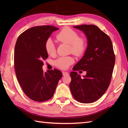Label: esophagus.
I'll return each instance as SVG.
<instances>
[{
  "instance_id": "obj_1",
  "label": "esophagus",
  "mask_w": 128,
  "mask_h": 128,
  "mask_svg": "<svg viewBox=\"0 0 128 128\" xmlns=\"http://www.w3.org/2000/svg\"><path fill=\"white\" fill-rule=\"evenodd\" d=\"M62 75L63 76H66L69 75V73L66 72H62Z\"/></svg>"
}]
</instances>
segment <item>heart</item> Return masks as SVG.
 Listing matches in <instances>:
<instances>
[{
    "label": "heart",
    "mask_w": 128,
    "mask_h": 128,
    "mask_svg": "<svg viewBox=\"0 0 128 128\" xmlns=\"http://www.w3.org/2000/svg\"><path fill=\"white\" fill-rule=\"evenodd\" d=\"M56 40L61 42L70 44V51L76 56H81L85 53L86 49V40L82 37H78L75 31L69 28H64L56 36ZM46 52L53 56L56 52V47L53 40L48 38L45 43ZM74 62L72 57H60L56 61V65L59 68L66 69Z\"/></svg>",
    "instance_id": "obj_1"
}]
</instances>
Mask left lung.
<instances>
[{
	"instance_id": "1",
	"label": "left lung",
	"mask_w": 128,
	"mask_h": 128,
	"mask_svg": "<svg viewBox=\"0 0 128 128\" xmlns=\"http://www.w3.org/2000/svg\"><path fill=\"white\" fill-rule=\"evenodd\" d=\"M82 31L88 39L85 54L70 72L69 87L74 98L82 103H90L101 97L110 86L115 55L110 37L94 25L75 26ZM81 70L86 74L81 78L76 71ZM82 72V71H80Z\"/></svg>"
}]
</instances>
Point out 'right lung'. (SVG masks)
<instances>
[{"instance_id":"obj_1","label":"right lung","mask_w":128,"mask_h":128,"mask_svg":"<svg viewBox=\"0 0 128 128\" xmlns=\"http://www.w3.org/2000/svg\"><path fill=\"white\" fill-rule=\"evenodd\" d=\"M59 28L53 26L31 28L18 36L15 47L16 75L24 93L29 98L44 102L53 97L59 80L60 70H42L43 60L48 57L45 43L50 34Z\"/></svg>"}]
</instances>
